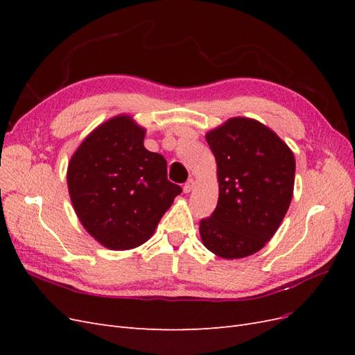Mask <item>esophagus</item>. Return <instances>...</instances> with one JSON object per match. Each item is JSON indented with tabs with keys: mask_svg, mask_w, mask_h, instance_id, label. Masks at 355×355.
<instances>
[{
	"mask_svg": "<svg viewBox=\"0 0 355 355\" xmlns=\"http://www.w3.org/2000/svg\"><path fill=\"white\" fill-rule=\"evenodd\" d=\"M194 187H196V182H194V179H189L187 184L184 185V192L185 194H189V192L194 189Z\"/></svg>",
	"mask_w": 355,
	"mask_h": 355,
	"instance_id": "1",
	"label": "esophagus"
}]
</instances>
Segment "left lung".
I'll return each instance as SVG.
<instances>
[{"label":"left lung","mask_w":355,"mask_h":355,"mask_svg":"<svg viewBox=\"0 0 355 355\" xmlns=\"http://www.w3.org/2000/svg\"><path fill=\"white\" fill-rule=\"evenodd\" d=\"M216 158L219 198L201 219L206 249L223 259H241L272 239L288 210L295 187V155L270 127L234 116L207 132Z\"/></svg>","instance_id":"8db88e82"}]
</instances>
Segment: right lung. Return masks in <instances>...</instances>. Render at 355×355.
I'll return each mask as SVG.
<instances>
[{
    "label": "right lung",
    "instance_id": "add662e5",
    "mask_svg": "<svg viewBox=\"0 0 355 355\" xmlns=\"http://www.w3.org/2000/svg\"><path fill=\"white\" fill-rule=\"evenodd\" d=\"M146 130L116 115L84 139L71 157L68 191L92 237L111 250H130L153 237L179 185L167 179V161L144 146Z\"/></svg>",
    "mask_w": 355,
    "mask_h": 355
}]
</instances>
